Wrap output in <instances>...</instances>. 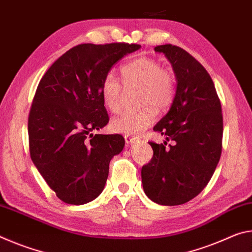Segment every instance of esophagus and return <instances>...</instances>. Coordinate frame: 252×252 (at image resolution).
I'll list each match as a JSON object with an SVG mask.
<instances>
[{"mask_svg": "<svg viewBox=\"0 0 252 252\" xmlns=\"http://www.w3.org/2000/svg\"><path fill=\"white\" fill-rule=\"evenodd\" d=\"M125 140L127 144H132L136 141V138H134V136H130V135H125Z\"/></svg>", "mask_w": 252, "mask_h": 252, "instance_id": "1", "label": "esophagus"}]
</instances>
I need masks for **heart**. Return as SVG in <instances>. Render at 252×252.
I'll use <instances>...</instances> for the list:
<instances>
[{
    "label": "heart",
    "mask_w": 252,
    "mask_h": 252,
    "mask_svg": "<svg viewBox=\"0 0 252 252\" xmlns=\"http://www.w3.org/2000/svg\"><path fill=\"white\" fill-rule=\"evenodd\" d=\"M120 73L126 90L139 88L138 102L143 105L113 120L111 126L119 133L134 135L156 121L157 108L164 110L171 105L176 93V84L173 76L152 59L133 60L121 67ZM101 95L105 108L111 113L121 112L123 88L113 74L109 73L102 81Z\"/></svg>",
    "instance_id": "obj_1"
}]
</instances>
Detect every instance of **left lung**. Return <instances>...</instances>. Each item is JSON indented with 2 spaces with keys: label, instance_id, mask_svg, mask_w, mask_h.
<instances>
[{
  "label": "left lung",
  "instance_id": "8db88e82",
  "mask_svg": "<svg viewBox=\"0 0 252 252\" xmlns=\"http://www.w3.org/2000/svg\"><path fill=\"white\" fill-rule=\"evenodd\" d=\"M155 51L171 63L177 89L153 130L174 144L149 142L153 157L142 167V186L153 202L179 206L197 197L215 172L222 150V112L211 76L192 55L172 44Z\"/></svg>",
  "mask_w": 252,
  "mask_h": 252
}]
</instances>
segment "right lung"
Wrapping results in <instances>:
<instances>
[{"label":"right lung","instance_id":"right-lung-1","mask_svg":"<svg viewBox=\"0 0 252 252\" xmlns=\"http://www.w3.org/2000/svg\"><path fill=\"white\" fill-rule=\"evenodd\" d=\"M141 45L85 43L61 55L37 85L29 116L30 155L57 197L84 204L99 197L120 134H94L109 122L101 84L114 63Z\"/></svg>","mask_w":252,"mask_h":252}]
</instances>
